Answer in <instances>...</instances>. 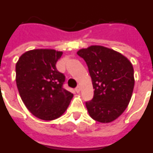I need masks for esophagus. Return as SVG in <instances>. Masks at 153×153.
Listing matches in <instances>:
<instances>
[{
  "instance_id": "esophagus-1",
  "label": "esophagus",
  "mask_w": 153,
  "mask_h": 153,
  "mask_svg": "<svg viewBox=\"0 0 153 153\" xmlns=\"http://www.w3.org/2000/svg\"><path fill=\"white\" fill-rule=\"evenodd\" d=\"M80 90H81L80 86H79V85H78V86L75 88V92H76L77 93H79V92H80Z\"/></svg>"
}]
</instances>
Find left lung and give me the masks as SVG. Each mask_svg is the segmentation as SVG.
Returning <instances> with one entry per match:
<instances>
[{
	"label": "left lung",
	"instance_id": "left-lung-1",
	"mask_svg": "<svg viewBox=\"0 0 153 153\" xmlns=\"http://www.w3.org/2000/svg\"><path fill=\"white\" fill-rule=\"evenodd\" d=\"M88 66L94 88L85 102L93 120L110 123L126 110L134 89V69L127 57L112 49L91 46L77 52Z\"/></svg>",
	"mask_w": 153,
	"mask_h": 153
}]
</instances>
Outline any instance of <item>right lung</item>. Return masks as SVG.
I'll list each match as a JSON object with an SVG mask.
<instances>
[{"label":"right lung","instance_id":"1","mask_svg":"<svg viewBox=\"0 0 153 153\" xmlns=\"http://www.w3.org/2000/svg\"><path fill=\"white\" fill-rule=\"evenodd\" d=\"M62 54L51 49H36L24 53L16 64V84L22 100L41 120L61 117L73 97L63 88L65 74L56 68Z\"/></svg>","mask_w":153,"mask_h":153}]
</instances>
